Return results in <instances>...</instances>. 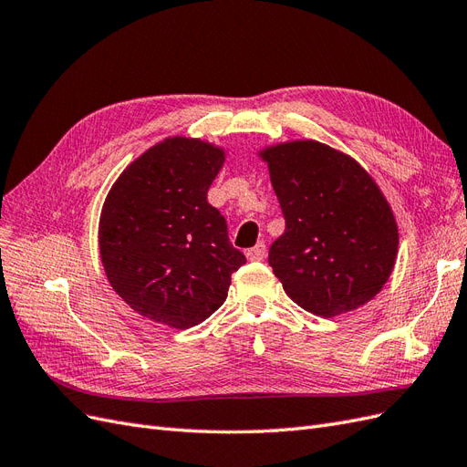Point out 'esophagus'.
<instances>
[{
  "label": "esophagus",
  "instance_id": "1",
  "mask_svg": "<svg viewBox=\"0 0 467 467\" xmlns=\"http://www.w3.org/2000/svg\"><path fill=\"white\" fill-rule=\"evenodd\" d=\"M247 259L249 261H263L265 255H266V244L265 242H259L255 247H251L247 253Z\"/></svg>",
  "mask_w": 467,
  "mask_h": 467
}]
</instances>
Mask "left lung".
Here are the masks:
<instances>
[{"label":"left lung","mask_w":467,"mask_h":467,"mask_svg":"<svg viewBox=\"0 0 467 467\" xmlns=\"http://www.w3.org/2000/svg\"><path fill=\"white\" fill-rule=\"evenodd\" d=\"M257 155L286 222L268 265L288 298L321 317L368 304L391 276L400 247L378 182L348 153L317 140L265 146Z\"/></svg>","instance_id":"8db88e82"}]
</instances>
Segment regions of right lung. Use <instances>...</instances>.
Masks as SVG:
<instances>
[{
    "label": "right lung",
    "instance_id": "right-lung-1",
    "mask_svg": "<svg viewBox=\"0 0 467 467\" xmlns=\"http://www.w3.org/2000/svg\"><path fill=\"white\" fill-rule=\"evenodd\" d=\"M225 155L206 140L169 136L124 169L103 202L99 253L107 280L153 323H202L228 298L232 275L245 263L206 201Z\"/></svg>",
    "mask_w": 467,
    "mask_h": 467
}]
</instances>
